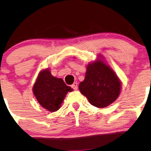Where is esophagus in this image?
Returning a JSON list of instances; mask_svg holds the SVG:
<instances>
[{
    "label": "esophagus",
    "instance_id": "34e87169",
    "mask_svg": "<svg viewBox=\"0 0 151 151\" xmlns=\"http://www.w3.org/2000/svg\"><path fill=\"white\" fill-rule=\"evenodd\" d=\"M71 88L74 90H77V88H78V84H77V83H74L71 85Z\"/></svg>",
    "mask_w": 151,
    "mask_h": 151
}]
</instances>
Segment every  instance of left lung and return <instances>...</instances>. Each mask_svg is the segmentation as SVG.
Returning a JSON list of instances; mask_svg holds the SVG:
<instances>
[{
  "label": "left lung",
  "instance_id": "left-lung-1",
  "mask_svg": "<svg viewBox=\"0 0 151 151\" xmlns=\"http://www.w3.org/2000/svg\"><path fill=\"white\" fill-rule=\"evenodd\" d=\"M122 83L115 71L101 60L87 65L86 77L79 90L91 105L104 108L112 104L121 92Z\"/></svg>",
  "mask_w": 151,
  "mask_h": 151
}]
</instances>
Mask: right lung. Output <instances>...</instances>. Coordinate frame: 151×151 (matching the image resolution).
<instances>
[{
    "label": "right lung",
    "mask_w": 151,
    "mask_h": 151,
    "mask_svg": "<svg viewBox=\"0 0 151 151\" xmlns=\"http://www.w3.org/2000/svg\"><path fill=\"white\" fill-rule=\"evenodd\" d=\"M72 88L63 79L52 76L49 69L40 71L33 88V94L42 107L56 112L61 106L65 95Z\"/></svg>",
    "instance_id": "1"
}]
</instances>
